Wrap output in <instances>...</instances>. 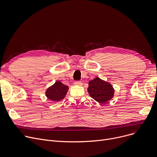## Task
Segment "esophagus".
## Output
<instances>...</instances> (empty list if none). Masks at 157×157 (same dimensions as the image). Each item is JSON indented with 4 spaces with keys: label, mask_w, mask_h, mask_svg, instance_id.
I'll list each match as a JSON object with an SVG mask.
<instances>
[{
    "label": "esophagus",
    "mask_w": 157,
    "mask_h": 157,
    "mask_svg": "<svg viewBox=\"0 0 157 157\" xmlns=\"http://www.w3.org/2000/svg\"><path fill=\"white\" fill-rule=\"evenodd\" d=\"M74 85H78V86H82V85H83V83H82L81 81H76L74 82Z\"/></svg>",
    "instance_id": "34e87169"
}]
</instances>
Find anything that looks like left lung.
I'll list each match as a JSON object with an SVG mask.
<instances>
[{
  "label": "left lung",
  "instance_id": "left-lung-1",
  "mask_svg": "<svg viewBox=\"0 0 157 157\" xmlns=\"http://www.w3.org/2000/svg\"><path fill=\"white\" fill-rule=\"evenodd\" d=\"M88 92L94 100L104 104L113 97L114 90L110 83L96 78L89 82Z\"/></svg>",
  "mask_w": 157,
  "mask_h": 157
}]
</instances>
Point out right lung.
<instances>
[{
	"label": "right lung",
	"mask_w": 157,
	"mask_h": 157,
	"mask_svg": "<svg viewBox=\"0 0 157 157\" xmlns=\"http://www.w3.org/2000/svg\"><path fill=\"white\" fill-rule=\"evenodd\" d=\"M69 90V87L60 81H56L55 83L48 88L46 92V97L52 101H60L65 97Z\"/></svg>",
	"instance_id": "add662e5"
}]
</instances>
